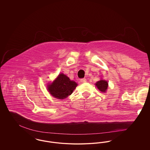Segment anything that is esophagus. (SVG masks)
<instances>
[{"instance_id": "34e87169", "label": "esophagus", "mask_w": 150, "mask_h": 150, "mask_svg": "<svg viewBox=\"0 0 150 150\" xmlns=\"http://www.w3.org/2000/svg\"><path fill=\"white\" fill-rule=\"evenodd\" d=\"M86 79L83 78L80 79V82H81V83H86Z\"/></svg>"}]
</instances>
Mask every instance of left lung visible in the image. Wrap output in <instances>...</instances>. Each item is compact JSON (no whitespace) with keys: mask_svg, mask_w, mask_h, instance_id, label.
<instances>
[{"mask_svg":"<svg viewBox=\"0 0 150 150\" xmlns=\"http://www.w3.org/2000/svg\"><path fill=\"white\" fill-rule=\"evenodd\" d=\"M96 86L97 87V88L103 93H105L106 92L108 87V82L105 80L101 79L100 81H97L96 83Z\"/></svg>","mask_w":150,"mask_h":150,"instance_id":"obj_1","label":"left lung"}]
</instances>
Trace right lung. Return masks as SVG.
Segmentation results:
<instances>
[{"mask_svg": "<svg viewBox=\"0 0 150 150\" xmlns=\"http://www.w3.org/2000/svg\"><path fill=\"white\" fill-rule=\"evenodd\" d=\"M78 84L64 74H60L52 83L47 86L48 91L54 97L63 100L71 95Z\"/></svg>", "mask_w": 150, "mask_h": 150, "instance_id": "right-lung-1", "label": "right lung"}]
</instances>
